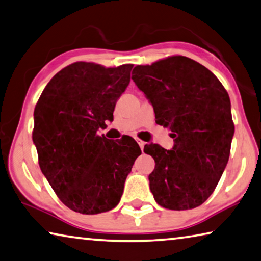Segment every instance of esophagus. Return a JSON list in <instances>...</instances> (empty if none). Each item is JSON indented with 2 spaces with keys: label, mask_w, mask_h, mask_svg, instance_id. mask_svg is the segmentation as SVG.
<instances>
[{
  "label": "esophagus",
  "mask_w": 261,
  "mask_h": 261,
  "mask_svg": "<svg viewBox=\"0 0 261 261\" xmlns=\"http://www.w3.org/2000/svg\"><path fill=\"white\" fill-rule=\"evenodd\" d=\"M136 142H137L138 143V145H139V147L140 148H142V150H143V148H144V146H145V142H143V140H140V139H136Z\"/></svg>",
  "instance_id": "esophagus-1"
}]
</instances>
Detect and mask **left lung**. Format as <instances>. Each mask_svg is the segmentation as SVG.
<instances>
[{
    "label": "left lung",
    "instance_id": "obj_1",
    "mask_svg": "<svg viewBox=\"0 0 261 261\" xmlns=\"http://www.w3.org/2000/svg\"><path fill=\"white\" fill-rule=\"evenodd\" d=\"M132 80L155 122L174 138L172 150L144 147L155 161L148 175L154 200L171 210L196 208L212 195L229 160L234 134L229 95L208 68L181 56L136 66Z\"/></svg>",
    "mask_w": 261,
    "mask_h": 261
}]
</instances>
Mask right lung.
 <instances>
[{
	"mask_svg": "<svg viewBox=\"0 0 261 261\" xmlns=\"http://www.w3.org/2000/svg\"><path fill=\"white\" fill-rule=\"evenodd\" d=\"M132 67L74 63L51 79L37 102L32 140L41 173L73 212L95 215L115 208L142 153L131 137L110 142L97 135L114 118Z\"/></svg>",
	"mask_w": 261,
	"mask_h": 261,
	"instance_id": "obj_1",
	"label": "right lung"
}]
</instances>
